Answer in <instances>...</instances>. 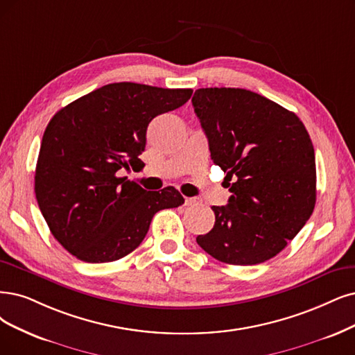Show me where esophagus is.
Listing matches in <instances>:
<instances>
[{
	"label": "esophagus",
	"instance_id": "obj_1",
	"mask_svg": "<svg viewBox=\"0 0 355 355\" xmlns=\"http://www.w3.org/2000/svg\"><path fill=\"white\" fill-rule=\"evenodd\" d=\"M184 205L186 206H196V205H199V202L196 200V199H193V198H186L184 199Z\"/></svg>",
	"mask_w": 355,
	"mask_h": 355
}]
</instances>
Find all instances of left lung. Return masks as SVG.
<instances>
[{
    "label": "left lung",
    "instance_id": "left-lung-1",
    "mask_svg": "<svg viewBox=\"0 0 355 355\" xmlns=\"http://www.w3.org/2000/svg\"><path fill=\"white\" fill-rule=\"evenodd\" d=\"M214 164L235 178L215 225L196 241L228 265L263 263L293 240L316 205V162L300 118L252 90L206 87L191 99Z\"/></svg>",
    "mask_w": 355,
    "mask_h": 355
}]
</instances>
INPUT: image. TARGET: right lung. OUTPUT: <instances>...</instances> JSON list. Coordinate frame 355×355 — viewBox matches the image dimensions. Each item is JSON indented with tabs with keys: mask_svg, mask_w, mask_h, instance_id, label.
Listing matches in <instances>:
<instances>
[{
	"mask_svg": "<svg viewBox=\"0 0 355 355\" xmlns=\"http://www.w3.org/2000/svg\"><path fill=\"white\" fill-rule=\"evenodd\" d=\"M191 89L111 83L51 118L35 171L39 209L55 240L87 263H105L140 245L161 209L184 198L174 187L148 191L118 177L141 169L139 155L155 116L184 105Z\"/></svg>",
	"mask_w": 355,
	"mask_h": 355,
	"instance_id": "right-lung-1",
	"label": "right lung"
}]
</instances>
